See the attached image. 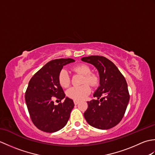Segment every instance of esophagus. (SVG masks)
<instances>
[{
    "label": "esophagus",
    "mask_w": 155,
    "mask_h": 155,
    "mask_svg": "<svg viewBox=\"0 0 155 155\" xmlns=\"http://www.w3.org/2000/svg\"><path fill=\"white\" fill-rule=\"evenodd\" d=\"M74 104H78V103H79V101H74Z\"/></svg>",
    "instance_id": "1"
}]
</instances>
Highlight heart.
<instances>
[{"mask_svg":"<svg viewBox=\"0 0 155 155\" xmlns=\"http://www.w3.org/2000/svg\"><path fill=\"white\" fill-rule=\"evenodd\" d=\"M71 69L75 73L83 75L81 83L84 84L69 88L67 91V95L68 97L75 101L83 100L91 93V87L87 84H89L92 87H97L99 83V77L97 74L91 72V67L86 64H76L72 67ZM58 81L61 86L63 88H67L70 85V77L66 69L62 68L59 72Z\"/></svg>","mask_w":155,"mask_h":155,"instance_id":"b5f03b06","label":"heart"}]
</instances>
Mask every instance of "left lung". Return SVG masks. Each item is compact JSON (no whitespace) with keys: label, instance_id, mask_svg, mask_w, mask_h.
<instances>
[{"label":"left lung","instance_id":"left-lung-1","mask_svg":"<svg viewBox=\"0 0 155 155\" xmlns=\"http://www.w3.org/2000/svg\"><path fill=\"white\" fill-rule=\"evenodd\" d=\"M82 61L93 64L99 72L100 86L88 101L84 117L91 126L109 129L123 119L130 94L124 76L113 62L102 56H89Z\"/></svg>","mask_w":155,"mask_h":155}]
</instances>
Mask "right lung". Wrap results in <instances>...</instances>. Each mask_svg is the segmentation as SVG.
<instances>
[{
  "label": "right lung",
  "mask_w": 155,
  "mask_h": 155,
  "mask_svg": "<svg viewBox=\"0 0 155 155\" xmlns=\"http://www.w3.org/2000/svg\"><path fill=\"white\" fill-rule=\"evenodd\" d=\"M74 62L72 58L54 59L33 75L25 93V101L31 119L35 127L46 133H54L63 128L74 104L67 97L63 103L54 105L52 99H63L65 94L58 76L63 66Z\"/></svg>",
  "instance_id": "right-lung-1"
}]
</instances>
